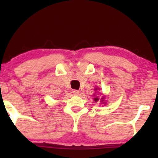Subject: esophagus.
<instances>
[{
  "label": "esophagus",
  "instance_id": "1",
  "mask_svg": "<svg viewBox=\"0 0 158 158\" xmlns=\"http://www.w3.org/2000/svg\"><path fill=\"white\" fill-rule=\"evenodd\" d=\"M73 94H74V95H76V96H77V95L79 94L80 91H79V90H73Z\"/></svg>",
  "mask_w": 158,
  "mask_h": 158
}]
</instances>
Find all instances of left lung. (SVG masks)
Instances as JSON below:
<instances>
[{
  "label": "left lung",
  "mask_w": 158,
  "mask_h": 158,
  "mask_svg": "<svg viewBox=\"0 0 158 158\" xmlns=\"http://www.w3.org/2000/svg\"><path fill=\"white\" fill-rule=\"evenodd\" d=\"M99 89H100V88H98V90H99ZM94 90H98V88H95ZM96 93H95V94L94 95V96H96ZM94 101H96V102H97V101H98L99 100V98H98V96H96V98H94ZM104 99H105V97H104V96H102V97H101V102L105 103V102H104Z\"/></svg>",
  "instance_id": "left-lung-1"
}]
</instances>
